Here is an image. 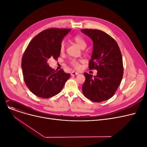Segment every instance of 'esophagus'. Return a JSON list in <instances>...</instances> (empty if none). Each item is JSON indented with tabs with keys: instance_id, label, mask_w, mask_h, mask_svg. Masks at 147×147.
Here are the masks:
<instances>
[{
	"instance_id": "esophagus-1",
	"label": "esophagus",
	"mask_w": 147,
	"mask_h": 147,
	"mask_svg": "<svg viewBox=\"0 0 147 147\" xmlns=\"http://www.w3.org/2000/svg\"><path fill=\"white\" fill-rule=\"evenodd\" d=\"M78 74H79V73H78V72L71 71V76H75V75H78Z\"/></svg>"
}]
</instances>
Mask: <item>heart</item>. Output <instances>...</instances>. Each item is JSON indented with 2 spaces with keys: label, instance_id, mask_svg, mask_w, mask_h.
<instances>
[{
  "label": "heart",
  "instance_id": "heart-1",
  "mask_svg": "<svg viewBox=\"0 0 147 147\" xmlns=\"http://www.w3.org/2000/svg\"><path fill=\"white\" fill-rule=\"evenodd\" d=\"M73 40L78 44L82 49H84L86 46V41L85 39L80 35H76L73 38ZM65 42L64 41L62 42L60 45V51L63 52L65 49ZM69 64L76 69H79L80 67L79 61L76 59H71L69 61Z\"/></svg>",
  "mask_w": 147,
  "mask_h": 147
}]
</instances>
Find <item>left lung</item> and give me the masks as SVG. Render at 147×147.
<instances>
[{
  "label": "left lung",
  "instance_id": "1",
  "mask_svg": "<svg viewBox=\"0 0 147 147\" xmlns=\"http://www.w3.org/2000/svg\"><path fill=\"white\" fill-rule=\"evenodd\" d=\"M81 31L93 40L89 68L98 71L94 77L84 73L86 80L82 92L91 101L101 102L111 98L120 86L123 76L121 53L116 41L103 31L88 28Z\"/></svg>",
  "mask_w": 147,
  "mask_h": 147
}]
</instances>
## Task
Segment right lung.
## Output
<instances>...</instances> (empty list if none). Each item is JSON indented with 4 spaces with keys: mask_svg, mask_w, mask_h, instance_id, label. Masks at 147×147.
<instances>
[{
    "mask_svg": "<svg viewBox=\"0 0 147 147\" xmlns=\"http://www.w3.org/2000/svg\"><path fill=\"white\" fill-rule=\"evenodd\" d=\"M70 28H51L36 35L29 43L21 60L23 78L33 94L49 98L59 94L70 77L63 69L57 71L47 63L60 55V45Z\"/></svg>",
    "mask_w": 147,
    "mask_h": 147,
    "instance_id": "add662e5",
    "label": "right lung"
}]
</instances>
